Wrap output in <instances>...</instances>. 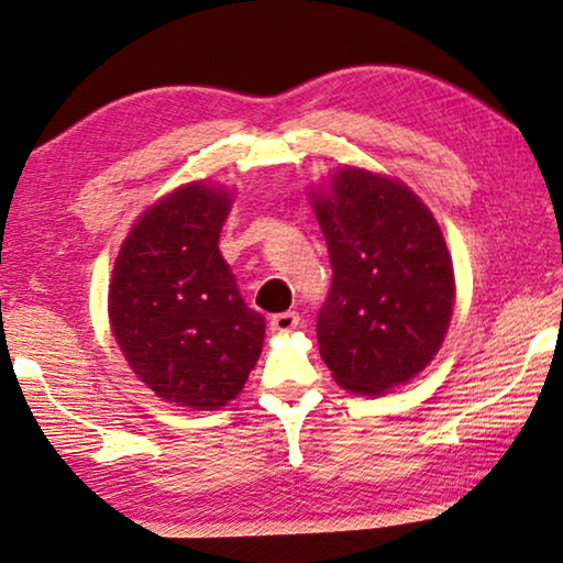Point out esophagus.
I'll use <instances>...</instances> for the list:
<instances>
[{"label":"esophagus","mask_w":563,"mask_h":563,"mask_svg":"<svg viewBox=\"0 0 563 563\" xmlns=\"http://www.w3.org/2000/svg\"><path fill=\"white\" fill-rule=\"evenodd\" d=\"M269 327H272L274 334H289L291 330H297V327H299V314H297V311H282V314L272 317Z\"/></svg>","instance_id":"1"}]
</instances>
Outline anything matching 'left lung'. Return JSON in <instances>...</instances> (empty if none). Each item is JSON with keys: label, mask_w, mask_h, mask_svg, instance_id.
<instances>
[{"label": "left lung", "mask_w": 563, "mask_h": 563, "mask_svg": "<svg viewBox=\"0 0 563 563\" xmlns=\"http://www.w3.org/2000/svg\"><path fill=\"white\" fill-rule=\"evenodd\" d=\"M332 262L317 340L336 385L379 395L410 383L445 340L455 274L443 231L402 180L342 168L311 194Z\"/></svg>", "instance_id": "1"}]
</instances>
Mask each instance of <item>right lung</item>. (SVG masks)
<instances>
[{"mask_svg":"<svg viewBox=\"0 0 563 563\" xmlns=\"http://www.w3.org/2000/svg\"><path fill=\"white\" fill-rule=\"evenodd\" d=\"M231 194L188 184L155 201L120 246L108 291L112 336L163 400L219 410L244 387L266 322L219 252Z\"/></svg>","mask_w":563,"mask_h":563,"instance_id":"add662e5","label":"right lung"}]
</instances>
